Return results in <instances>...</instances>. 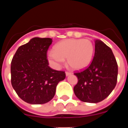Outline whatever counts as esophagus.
<instances>
[{
  "label": "esophagus",
  "mask_w": 128,
  "mask_h": 128,
  "mask_svg": "<svg viewBox=\"0 0 128 128\" xmlns=\"http://www.w3.org/2000/svg\"><path fill=\"white\" fill-rule=\"evenodd\" d=\"M72 73H70V72H68L66 71V76H70V75H71Z\"/></svg>",
  "instance_id": "1"
}]
</instances>
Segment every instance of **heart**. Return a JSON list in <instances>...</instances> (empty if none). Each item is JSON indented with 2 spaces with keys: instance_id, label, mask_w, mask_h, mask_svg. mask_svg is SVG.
Wrapping results in <instances>:
<instances>
[{
  "instance_id": "heart-1",
  "label": "heart",
  "mask_w": 128,
  "mask_h": 128,
  "mask_svg": "<svg viewBox=\"0 0 128 128\" xmlns=\"http://www.w3.org/2000/svg\"><path fill=\"white\" fill-rule=\"evenodd\" d=\"M54 51L47 54L49 62L56 68L62 65L64 59L75 70H80L90 65L94 58L95 48L88 39H67L58 42L53 48Z\"/></svg>"
}]
</instances>
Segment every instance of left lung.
Segmentation results:
<instances>
[{
    "label": "left lung",
    "mask_w": 128,
    "mask_h": 128,
    "mask_svg": "<svg viewBox=\"0 0 128 128\" xmlns=\"http://www.w3.org/2000/svg\"><path fill=\"white\" fill-rule=\"evenodd\" d=\"M74 75L78 82L74 92L80 100L96 104L105 99L115 87L118 77V64L110 48L95 40L92 62L87 69Z\"/></svg>",
    "instance_id": "1"
}]
</instances>
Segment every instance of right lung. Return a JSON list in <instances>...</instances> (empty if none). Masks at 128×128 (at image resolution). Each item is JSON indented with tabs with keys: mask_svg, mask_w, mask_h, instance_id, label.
Instances as JSON below:
<instances>
[{
	"mask_svg": "<svg viewBox=\"0 0 128 128\" xmlns=\"http://www.w3.org/2000/svg\"><path fill=\"white\" fill-rule=\"evenodd\" d=\"M50 38H33L20 46L11 62V83L19 97L33 104L52 100L58 84L66 77L64 71L49 66L47 51Z\"/></svg>",
	"mask_w": 128,
	"mask_h": 128,
	"instance_id": "right-lung-1",
	"label": "right lung"
}]
</instances>
